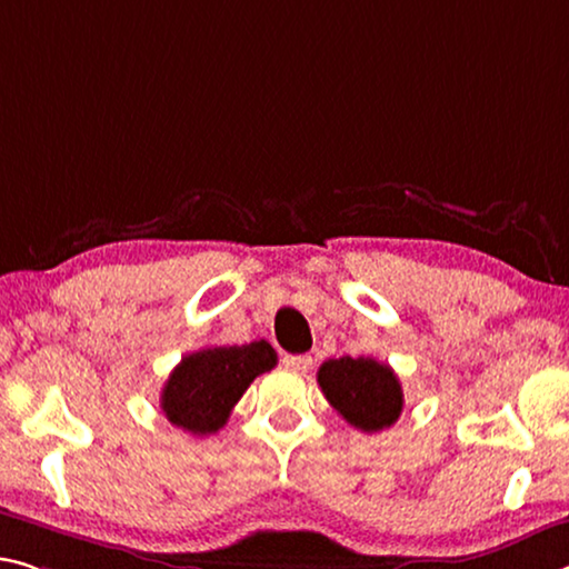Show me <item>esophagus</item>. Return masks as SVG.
<instances>
[{"instance_id": "34e87169", "label": "esophagus", "mask_w": 569, "mask_h": 569, "mask_svg": "<svg viewBox=\"0 0 569 569\" xmlns=\"http://www.w3.org/2000/svg\"><path fill=\"white\" fill-rule=\"evenodd\" d=\"M313 359L309 355H283V367L286 369H293V372H306V369H311Z\"/></svg>"}]
</instances>
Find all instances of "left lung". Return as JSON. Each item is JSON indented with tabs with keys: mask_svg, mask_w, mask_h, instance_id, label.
Instances as JSON below:
<instances>
[{
	"mask_svg": "<svg viewBox=\"0 0 569 569\" xmlns=\"http://www.w3.org/2000/svg\"><path fill=\"white\" fill-rule=\"evenodd\" d=\"M319 387L349 426L377 432L398 422L402 387L392 367L372 357H339L319 367Z\"/></svg>",
	"mask_w": 569,
	"mask_h": 569,
	"instance_id": "8db88e82",
	"label": "left lung"
}]
</instances>
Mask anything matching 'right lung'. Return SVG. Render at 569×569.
<instances>
[{"mask_svg":"<svg viewBox=\"0 0 569 569\" xmlns=\"http://www.w3.org/2000/svg\"><path fill=\"white\" fill-rule=\"evenodd\" d=\"M266 339L242 347H207L182 357L161 390V410L171 426L210 436L228 422L232 408L258 375L276 367Z\"/></svg>","mask_w":569,"mask_h":569,"instance_id":"add662e5","label":"right lung"}]
</instances>
